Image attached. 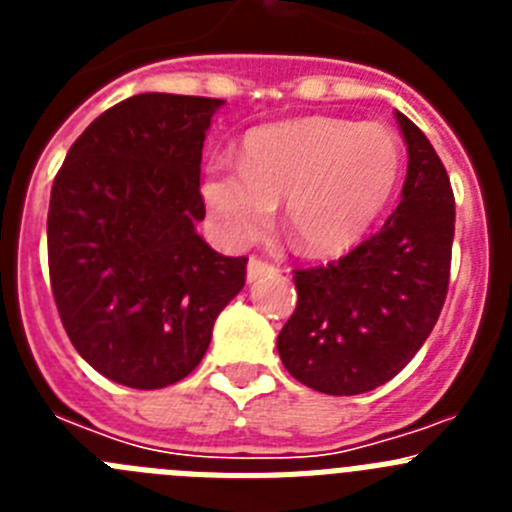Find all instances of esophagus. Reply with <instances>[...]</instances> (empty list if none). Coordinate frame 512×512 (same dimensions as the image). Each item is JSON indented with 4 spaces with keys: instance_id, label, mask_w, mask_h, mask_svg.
Wrapping results in <instances>:
<instances>
[{
    "instance_id": "34e87169",
    "label": "esophagus",
    "mask_w": 512,
    "mask_h": 512,
    "mask_svg": "<svg viewBox=\"0 0 512 512\" xmlns=\"http://www.w3.org/2000/svg\"><path fill=\"white\" fill-rule=\"evenodd\" d=\"M271 271H277V266L269 264V261L259 259V256L248 259V282H256V279L264 277V274H271Z\"/></svg>"
}]
</instances>
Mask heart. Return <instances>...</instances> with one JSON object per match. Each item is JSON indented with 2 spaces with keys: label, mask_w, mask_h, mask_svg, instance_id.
I'll use <instances>...</instances> for the list:
<instances>
[{
  "label": "heart",
  "mask_w": 512,
  "mask_h": 512,
  "mask_svg": "<svg viewBox=\"0 0 512 512\" xmlns=\"http://www.w3.org/2000/svg\"><path fill=\"white\" fill-rule=\"evenodd\" d=\"M400 176V146L382 125L336 117H297L246 135L241 164L207 166L202 200L230 243L266 230L271 207L307 256L348 251L390 202Z\"/></svg>",
  "instance_id": "b5f03b06"
}]
</instances>
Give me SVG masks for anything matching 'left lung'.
Returning a JSON list of instances; mask_svg holds the SVG:
<instances>
[{
    "label": "left lung",
    "instance_id": "obj_1",
    "mask_svg": "<svg viewBox=\"0 0 512 512\" xmlns=\"http://www.w3.org/2000/svg\"><path fill=\"white\" fill-rule=\"evenodd\" d=\"M408 146L402 202L379 233L325 266L295 271L297 307L277 351L297 382L361 395L408 364L449 292L454 192L431 140L397 112Z\"/></svg>",
    "mask_w": 512,
    "mask_h": 512
}]
</instances>
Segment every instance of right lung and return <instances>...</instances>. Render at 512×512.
Returning a JSON list of instances; mask_svg holds the SVG:
<instances>
[{
    "mask_svg": "<svg viewBox=\"0 0 512 512\" xmlns=\"http://www.w3.org/2000/svg\"><path fill=\"white\" fill-rule=\"evenodd\" d=\"M220 104L135 94L76 138L53 182L48 269L61 323L81 359L133 390L192 374L246 284V256L212 251L194 230Z\"/></svg>",
    "mask_w": 512,
    "mask_h": 512,
    "instance_id": "right-lung-1",
    "label": "right lung"
}]
</instances>
